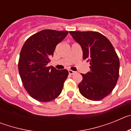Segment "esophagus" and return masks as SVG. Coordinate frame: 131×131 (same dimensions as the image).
Masks as SVG:
<instances>
[{"mask_svg": "<svg viewBox=\"0 0 131 131\" xmlns=\"http://www.w3.org/2000/svg\"><path fill=\"white\" fill-rule=\"evenodd\" d=\"M69 75H73L74 73H75V71H72V70H69Z\"/></svg>", "mask_w": 131, "mask_h": 131, "instance_id": "obj_1", "label": "esophagus"}]
</instances>
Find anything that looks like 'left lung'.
Listing matches in <instances>:
<instances>
[{
	"instance_id": "8db88e82",
	"label": "left lung",
	"mask_w": 131,
	"mask_h": 131,
	"mask_svg": "<svg viewBox=\"0 0 131 131\" xmlns=\"http://www.w3.org/2000/svg\"><path fill=\"white\" fill-rule=\"evenodd\" d=\"M83 50V60L90 62L91 71L81 74L79 84L82 95L98 101L109 95L119 78V60L110 41L96 31H69Z\"/></svg>"
}]
</instances>
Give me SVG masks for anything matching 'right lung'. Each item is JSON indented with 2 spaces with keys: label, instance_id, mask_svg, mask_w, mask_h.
I'll return each instance as SVG.
<instances>
[{
  "label": "right lung",
  "instance_id": "right-lung-1",
  "mask_svg": "<svg viewBox=\"0 0 131 131\" xmlns=\"http://www.w3.org/2000/svg\"><path fill=\"white\" fill-rule=\"evenodd\" d=\"M68 31L45 29L25 40L19 54L18 70L27 93L42 102L54 100L60 94L68 77L66 69L58 70L47 65L56 47Z\"/></svg>",
  "mask_w": 131,
  "mask_h": 131
}]
</instances>
